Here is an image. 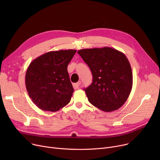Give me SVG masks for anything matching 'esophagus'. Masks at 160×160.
Here are the masks:
<instances>
[{
  "mask_svg": "<svg viewBox=\"0 0 160 160\" xmlns=\"http://www.w3.org/2000/svg\"><path fill=\"white\" fill-rule=\"evenodd\" d=\"M80 84H81V82H80V81L78 82L77 83H74V84H73V88H74V89H78V88H80Z\"/></svg>",
  "mask_w": 160,
  "mask_h": 160,
  "instance_id": "1",
  "label": "esophagus"
}]
</instances>
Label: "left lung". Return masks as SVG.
I'll return each mask as SVG.
<instances>
[{
	"label": "left lung",
	"instance_id": "8db88e82",
	"mask_svg": "<svg viewBox=\"0 0 160 160\" xmlns=\"http://www.w3.org/2000/svg\"><path fill=\"white\" fill-rule=\"evenodd\" d=\"M77 52L93 75V82L84 89L89 102L104 112L118 110L132 88V71L127 56L106 47L82 49Z\"/></svg>",
	"mask_w": 160,
	"mask_h": 160
}]
</instances>
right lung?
<instances>
[{"label":"right lung","mask_w":160,"mask_h":160,"mask_svg":"<svg viewBox=\"0 0 160 160\" xmlns=\"http://www.w3.org/2000/svg\"><path fill=\"white\" fill-rule=\"evenodd\" d=\"M77 50L50 51L33 60L25 76L30 98L39 109L56 112L69 104L74 89L67 66Z\"/></svg>","instance_id":"right-lung-1"}]
</instances>
